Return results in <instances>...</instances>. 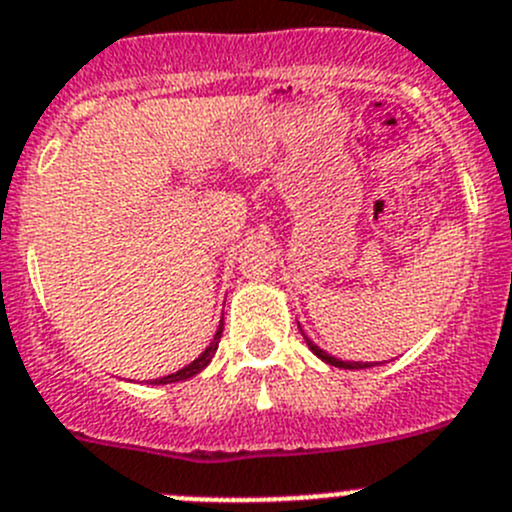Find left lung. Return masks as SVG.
<instances>
[{
    "instance_id": "1",
    "label": "left lung",
    "mask_w": 512,
    "mask_h": 512,
    "mask_svg": "<svg viewBox=\"0 0 512 512\" xmlns=\"http://www.w3.org/2000/svg\"><path fill=\"white\" fill-rule=\"evenodd\" d=\"M305 343H308V348H310V351L315 353V356H318V358H323V361H326V364H331V366H338V369H369V364H358V361H348V364H343V361H338V358L328 356V353H326V351H321V348L315 346V343L310 341L308 336H305Z\"/></svg>"
}]
</instances>
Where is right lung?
Here are the masks:
<instances>
[{"instance_id":"right-lung-1","label":"right lung","mask_w":512,"mask_h":512,"mask_svg":"<svg viewBox=\"0 0 512 512\" xmlns=\"http://www.w3.org/2000/svg\"><path fill=\"white\" fill-rule=\"evenodd\" d=\"M219 338H222V326H219L217 336H214V341L209 343L207 351H204L202 356H199L197 361H194V364L184 366V369H181V371H176V374H171V376H164V379H156L154 384H174V381H184V379H191V376H194V374H199V371H202L204 366H207L209 361H212L214 351H217V346H219Z\"/></svg>"}]
</instances>
